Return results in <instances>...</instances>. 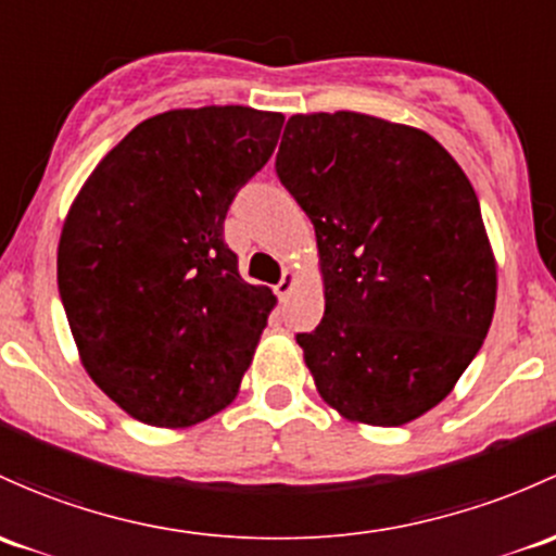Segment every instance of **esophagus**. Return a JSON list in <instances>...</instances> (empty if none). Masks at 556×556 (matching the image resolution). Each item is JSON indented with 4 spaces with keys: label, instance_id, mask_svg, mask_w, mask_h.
Instances as JSON below:
<instances>
[{
    "label": "esophagus",
    "instance_id": "1",
    "mask_svg": "<svg viewBox=\"0 0 556 556\" xmlns=\"http://www.w3.org/2000/svg\"><path fill=\"white\" fill-rule=\"evenodd\" d=\"M293 288H295V274L293 271H285L282 279H279V285H277V288H274V293H277L279 301H288V295L293 293Z\"/></svg>",
    "mask_w": 556,
    "mask_h": 556
}]
</instances>
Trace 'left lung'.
I'll return each instance as SVG.
<instances>
[{
    "label": "left lung",
    "mask_w": 556,
    "mask_h": 556,
    "mask_svg": "<svg viewBox=\"0 0 556 556\" xmlns=\"http://www.w3.org/2000/svg\"><path fill=\"white\" fill-rule=\"evenodd\" d=\"M277 175L312 218L325 317L298 332L343 418L410 424L475 359L495 312V258L458 162L418 127L356 111L295 114Z\"/></svg>",
    "instance_id": "left-lung-1"
}]
</instances>
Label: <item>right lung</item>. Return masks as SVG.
<instances>
[{"label":"right lung","mask_w":556,"mask_h":556,"mask_svg":"<svg viewBox=\"0 0 556 556\" xmlns=\"http://www.w3.org/2000/svg\"><path fill=\"white\" fill-rule=\"evenodd\" d=\"M285 116L175 109L98 162L58 242V290L79 359L140 424L184 429L237 396L277 298L239 277L224 242L237 191Z\"/></svg>","instance_id":"obj_1"}]
</instances>
